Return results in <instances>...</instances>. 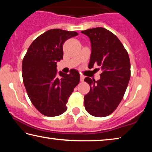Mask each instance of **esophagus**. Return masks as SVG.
<instances>
[{"label": "esophagus", "mask_w": 152, "mask_h": 152, "mask_svg": "<svg viewBox=\"0 0 152 152\" xmlns=\"http://www.w3.org/2000/svg\"><path fill=\"white\" fill-rule=\"evenodd\" d=\"M80 79L81 82H83L84 80V76H82V75H80Z\"/></svg>", "instance_id": "34e87169"}]
</instances>
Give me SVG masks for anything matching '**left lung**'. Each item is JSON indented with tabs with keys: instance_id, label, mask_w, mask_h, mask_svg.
Instances as JSON below:
<instances>
[{
	"instance_id": "left-lung-1",
	"label": "left lung",
	"mask_w": 152,
	"mask_h": 152,
	"mask_svg": "<svg viewBox=\"0 0 152 152\" xmlns=\"http://www.w3.org/2000/svg\"><path fill=\"white\" fill-rule=\"evenodd\" d=\"M89 37L91 55L88 68L101 67L102 72L97 81L86 77L91 89L84 96V107L92 116L103 117L111 114L121 101L130 79V60L120 40L110 31L96 27L82 31Z\"/></svg>"
}]
</instances>
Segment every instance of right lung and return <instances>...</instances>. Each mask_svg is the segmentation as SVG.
I'll list each match as a JSON object with an SVG mask.
<instances>
[{
  "mask_svg": "<svg viewBox=\"0 0 152 152\" xmlns=\"http://www.w3.org/2000/svg\"><path fill=\"white\" fill-rule=\"evenodd\" d=\"M75 31L50 29L39 35L29 46L23 60V80L28 96L43 115L56 117L67 110L66 103L80 82V74L57 72V62L63 59V45Z\"/></svg>",
  "mask_w": 152,
  "mask_h": 152,
  "instance_id": "obj_1",
  "label": "right lung"
}]
</instances>
